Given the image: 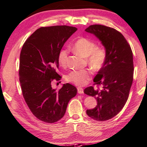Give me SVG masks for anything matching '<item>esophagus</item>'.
Wrapping results in <instances>:
<instances>
[{
    "instance_id": "1",
    "label": "esophagus",
    "mask_w": 147,
    "mask_h": 147,
    "mask_svg": "<svg viewBox=\"0 0 147 147\" xmlns=\"http://www.w3.org/2000/svg\"><path fill=\"white\" fill-rule=\"evenodd\" d=\"M78 92L79 94H83V88L81 87H78Z\"/></svg>"
}]
</instances>
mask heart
Returning <instances> with one entry per match:
<instances>
[{
	"label": "heart",
	"mask_w": 147,
	"mask_h": 147,
	"mask_svg": "<svg viewBox=\"0 0 147 147\" xmlns=\"http://www.w3.org/2000/svg\"><path fill=\"white\" fill-rule=\"evenodd\" d=\"M74 50L83 57H86L88 64L94 70H99L104 65L107 59V51L102 46H96L94 41L85 37H81L74 44ZM68 51L62 49L59 53L58 61L61 66L66 63ZM92 72L90 69H84L71 71L66 76V80L78 86H83L90 79Z\"/></svg>",
	"instance_id": "heart-1"
}]
</instances>
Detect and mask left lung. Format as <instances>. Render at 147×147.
I'll use <instances>...</instances> for the list:
<instances>
[{
    "instance_id": "left-lung-1",
    "label": "left lung",
    "mask_w": 147,
    "mask_h": 147,
    "mask_svg": "<svg viewBox=\"0 0 147 147\" xmlns=\"http://www.w3.org/2000/svg\"><path fill=\"white\" fill-rule=\"evenodd\" d=\"M85 31L94 34L107 51L106 61L93 80L96 86L84 90L98 102L94 109L86 110V114L95 121H105L116 116L128 100L133 82V53L126 38L115 28L93 25Z\"/></svg>"
}]
</instances>
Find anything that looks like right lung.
<instances>
[{
	"label": "right lung",
	"instance_id": "obj_1",
	"mask_svg": "<svg viewBox=\"0 0 147 147\" xmlns=\"http://www.w3.org/2000/svg\"><path fill=\"white\" fill-rule=\"evenodd\" d=\"M78 30L57 25L38 28L23 45L19 76L24 99L31 112L40 121L53 123L66 113L69 101L78 92L71 84L53 89V81L61 80L57 74L58 57L64 43Z\"/></svg>",
	"mask_w": 147,
	"mask_h": 147
}]
</instances>
